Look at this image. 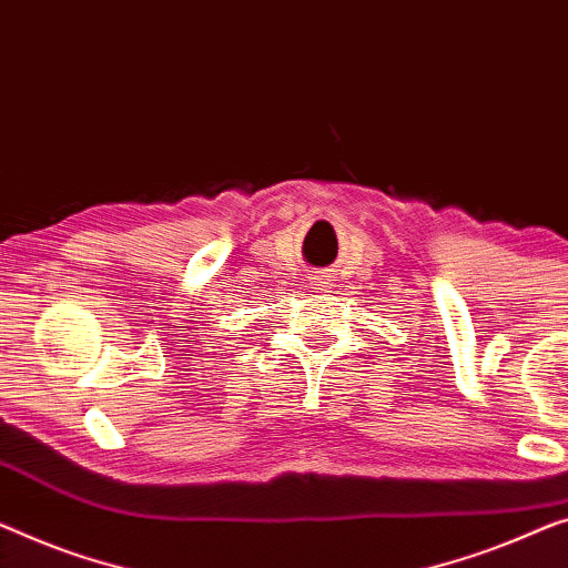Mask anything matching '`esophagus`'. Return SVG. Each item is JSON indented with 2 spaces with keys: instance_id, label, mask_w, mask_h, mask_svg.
Returning a JSON list of instances; mask_svg holds the SVG:
<instances>
[{
  "instance_id": "obj_1",
  "label": "esophagus",
  "mask_w": 568,
  "mask_h": 568,
  "mask_svg": "<svg viewBox=\"0 0 568 568\" xmlns=\"http://www.w3.org/2000/svg\"><path fill=\"white\" fill-rule=\"evenodd\" d=\"M328 285H332V283H328L324 275H313V277H311L313 293H328Z\"/></svg>"
}]
</instances>
